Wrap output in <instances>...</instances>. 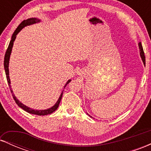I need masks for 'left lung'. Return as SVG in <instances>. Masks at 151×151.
<instances>
[{
    "instance_id": "8db88e82",
    "label": "left lung",
    "mask_w": 151,
    "mask_h": 151,
    "mask_svg": "<svg viewBox=\"0 0 151 151\" xmlns=\"http://www.w3.org/2000/svg\"><path fill=\"white\" fill-rule=\"evenodd\" d=\"M138 47H139V50H140V55H141V59H142V60H143V64L145 65V58L144 52H143V47H142L141 42L138 43Z\"/></svg>"
}]
</instances>
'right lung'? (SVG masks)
<instances>
[{
    "label": "right lung",
    "instance_id": "1",
    "mask_svg": "<svg viewBox=\"0 0 151 151\" xmlns=\"http://www.w3.org/2000/svg\"><path fill=\"white\" fill-rule=\"evenodd\" d=\"M40 22V20L39 19L35 18H28L27 20H23L20 25H18V27H17L16 30H15V32H13V35H12L11 37V40L9 43V45H8V49L6 50V55H5V58H4V69H5V72H6V79H7V81H8V85L10 86V91H11L12 95H13V99H14L15 103L18 104V106H20V108H22L23 110H25V111L28 112V113L32 114H35V115H38V116H45V115H48V114H50L52 113H53L55 111L57 110V109L58 108L59 104H60V101H61L62 97V94H63V91L60 94V98L58 99V101L56 102L55 105L53 106H52L51 108L48 109H45V110H35V109H30L29 107L26 106L25 105H24L23 104H22L21 102L19 101L18 99H17V98L15 97L14 93H13V90L11 89V86H10V77H9V69H8V67H9V60H10V54H11V51H12V48H13V42H14L15 38H16V35L18 34V32H20V30H22L23 27H25V26L27 25H32V24L37 23V22ZM71 81V79L67 81V82L66 83L65 87L67 84H69Z\"/></svg>",
    "mask_w": 151,
    "mask_h": 151
}]
</instances>
